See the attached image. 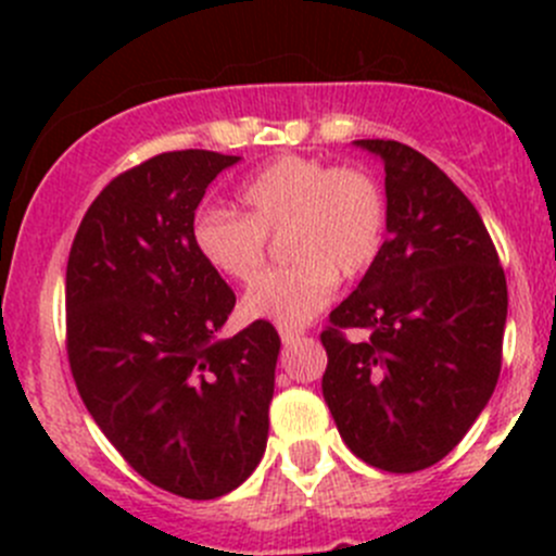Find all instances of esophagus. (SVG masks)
<instances>
[{
    "instance_id": "34e87169",
    "label": "esophagus",
    "mask_w": 556,
    "mask_h": 556,
    "mask_svg": "<svg viewBox=\"0 0 556 556\" xmlns=\"http://www.w3.org/2000/svg\"><path fill=\"white\" fill-rule=\"evenodd\" d=\"M301 336H304V330L290 328V325H279V339H282V344H293V341H299Z\"/></svg>"
}]
</instances>
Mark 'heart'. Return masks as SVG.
Returning a JSON list of instances; mask_svg holds the SVG:
<instances>
[{"instance_id":"heart-1","label":"heart","mask_w":556,"mask_h":556,"mask_svg":"<svg viewBox=\"0 0 556 556\" xmlns=\"http://www.w3.org/2000/svg\"><path fill=\"white\" fill-rule=\"evenodd\" d=\"M237 204L242 215L201 210L190 239L206 266L247 285L266 266L268 237L282 233L279 247L290 263L252 285L247 317L309 323L339 279L366 277L384 252L390 201L366 166L282 155L239 185Z\"/></svg>"}]
</instances>
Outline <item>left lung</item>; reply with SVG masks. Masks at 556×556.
<instances>
[{
  "label": "left lung",
  "mask_w": 556,
  "mask_h": 556,
  "mask_svg": "<svg viewBox=\"0 0 556 556\" xmlns=\"http://www.w3.org/2000/svg\"><path fill=\"white\" fill-rule=\"evenodd\" d=\"M384 161L390 237L319 333L323 395L363 463L414 473L463 441L501 377L508 288L468 195L422 153L361 139ZM346 329H366L352 342Z\"/></svg>",
  "instance_id": "1"
}]
</instances>
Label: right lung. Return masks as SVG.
Here are the masks:
<instances>
[{
	"mask_svg": "<svg viewBox=\"0 0 556 556\" xmlns=\"http://www.w3.org/2000/svg\"><path fill=\"white\" fill-rule=\"evenodd\" d=\"M237 155L172 150L110 179L66 263V357L83 403L142 479L188 501L237 490L261 463L279 333L237 306L195 252L204 190Z\"/></svg>",
	"mask_w": 556,
	"mask_h": 556,
	"instance_id": "1",
	"label": "right lung"
}]
</instances>
